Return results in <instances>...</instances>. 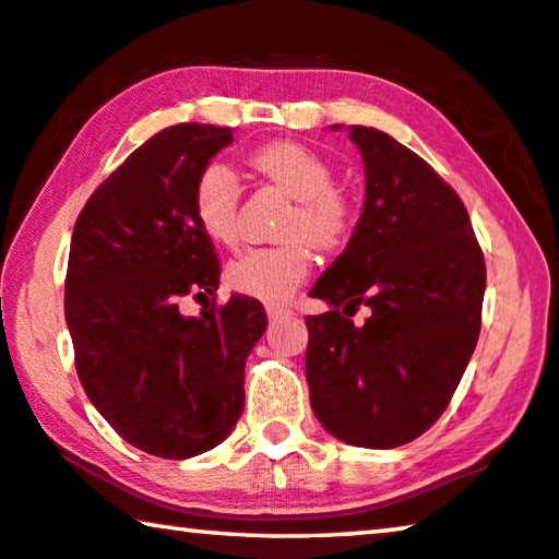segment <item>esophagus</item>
Wrapping results in <instances>:
<instances>
[{
  "instance_id": "1",
  "label": "esophagus",
  "mask_w": 559,
  "mask_h": 559,
  "mask_svg": "<svg viewBox=\"0 0 559 559\" xmlns=\"http://www.w3.org/2000/svg\"><path fill=\"white\" fill-rule=\"evenodd\" d=\"M292 314V309L289 307H280V305H267V317L272 322H277V320H285V317H289Z\"/></svg>"
}]
</instances>
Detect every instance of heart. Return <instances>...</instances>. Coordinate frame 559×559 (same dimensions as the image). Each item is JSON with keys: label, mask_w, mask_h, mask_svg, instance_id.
<instances>
[{"label": "heart", "mask_w": 559, "mask_h": 559, "mask_svg": "<svg viewBox=\"0 0 559 559\" xmlns=\"http://www.w3.org/2000/svg\"><path fill=\"white\" fill-rule=\"evenodd\" d=\"M252 169L295 200L274 247H257L227 264V285L239 295L277 305L292 297L312 267V252H337L355 227L349 197L334 187V169L322 154L299 142H270L250 157ZM194 214L214 242L239 239V185L225 162H210L194 182Z\"/></svg>", "instance_id": "obj_1"}]
</instances>
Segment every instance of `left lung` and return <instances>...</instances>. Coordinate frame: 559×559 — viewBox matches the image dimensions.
<instances>
[{"mask_svg":"<svg viewBox=\"0 0 559 559\" xmlns=\"http://www.w3.org/2000/svg\"><path fill=\"white\" fill-rule=\"evenodd\" d=\"M365 159V210L347 250L309 297V402L355 448L390 450L427 432L465 374L483 324L485 257L457 192L372 127H352ZM365 304L370 317H350Z\"/></svg>","mask_w":559,"mask_h":559,"instance_id":"8db88e82","label":"left lung"}]
</instances>
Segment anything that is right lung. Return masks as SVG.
Returning <instances> with one entry per match:
<instances>
[{
    "label": "right lung",
    "instance_id": "1",
    "mask_svg": "<svg viewBox=\"0 0 559 559\" xmlns=\"http://www.w3.org/2000/svg\"><path fill=\"white\" fill-rule=\"evenodd\" d=\"M229 127L185 122L150 136L76 217L64 317L80 382L115 432L154 457L219 444L245 407V362L264 307L231 295L200 317L182 297L214 295L219 257L194 214V182Z\"/></svg>",
    "mask_w": 559,
    "mask_h": 559
}]
</instances>
